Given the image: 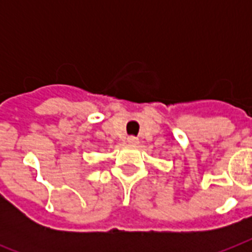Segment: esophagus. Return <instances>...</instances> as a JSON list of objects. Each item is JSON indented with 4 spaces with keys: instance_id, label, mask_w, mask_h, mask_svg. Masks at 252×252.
Masks as SVG:
<instances>
[{
    "instance_id": "obj_1",
    "label": "esophagus",
    "mask_w": 252,
    "mask_h": 252,
    "mask_svg": "<svg viewBox=\"0 0 252 252\" xmlns=\"http://www.w3.org/2000/svg\"><path fill=\"white\" fill-rule=\"evenodd\" d=\"M126 142L129 144V145H137L138 144V138L133 137V136H130V137L126 138Z\"/></svg>"
}]
</instances>
